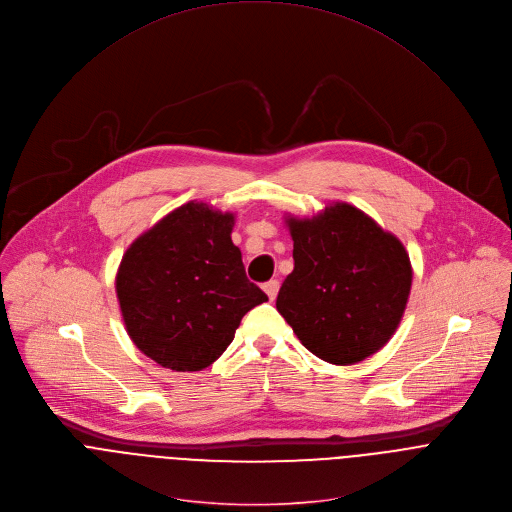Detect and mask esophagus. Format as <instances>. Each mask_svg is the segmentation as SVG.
Segmentation results:
<instances>
[{
  "mask_svg": "<svg viewBox=\"0 0 512 512\" xmlns=\"http://www.w3.org/2000/svg\"><path fill=\"white\" fill-rule=\"evenodd\" d=\"M263 291L267 293L269 301H273V299L277 297V293H279V281H277V279H271V281H267V283L263 285Z\"/></svg>",
  "mask_w": 512,
  "mask_h": 512,
  "instance_id": "obj_1",
  "label": "esophagus"
}]
</instances>
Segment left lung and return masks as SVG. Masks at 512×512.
<instances>
[{
    "label": "left lung",
    "instance_id": "left-lung-1",
    "mask_svg": "<svg viewBox=\"0 0 512 512\" xmlns=\"http://www.w3.org/2000/svg\"><path fill=\"white\" fill-rule=\"evenodd\" d=\"M295 267L277 295V311L299 342L323 362L358 364L398 329L412 287L402 241L348 203L315 217H285Z\"/></svg>",
    "mask_w": 512,
    "mask_h": 512
}]
</instances>
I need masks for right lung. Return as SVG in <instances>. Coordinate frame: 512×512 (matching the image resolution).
<instances>
[{
    "instance_id": "obj_1",
    "label": "right lung",
    "mask_w": 512,
    "mask_h": 512,
    "mask_svg": "<svg viewBox=\"0 0 512 512\" xmlns=\"http://www.w3.org/2000/svg\"><path fill=\"white\" fill-rule=\"evenodd\" d=\"M233 213L191 201L132 241L116 297L134 346L175 372L209 368L267 295L247 279Z\"/></svg>"
}]
</instances>
